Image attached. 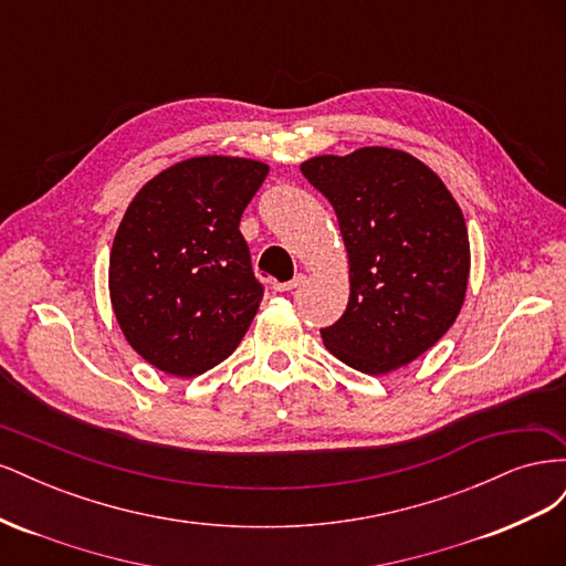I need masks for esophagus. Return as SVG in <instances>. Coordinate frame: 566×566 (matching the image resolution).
I'll return each mask as SVG.
<instances>
[{"label": "esophagus", "instance_id": "obj_1", "mask_svg": "<svg viewBox=\"0 0 566 566\" xmlns=\"http://www.w3.org/2000/svg\"><path fill=\"white\" fill-rule=\"evenodd\" d=\"M304 281H306L304 273H297V276H295L293 281H285V283H273V290H276V293H287V290H295V287H300Z\"/></svg>", "mask_w": 566, "mask_h": 566}]
</instances>
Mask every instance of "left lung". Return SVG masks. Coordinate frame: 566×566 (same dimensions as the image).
<instances>
[{
    "label": "left lung",
    "mask_w": 566,
    "mask_h": 566,
    "mask_svg": "<svg viewBox=\"0 0 566 566\" xmlns=\"http://www.w3.org/2000/svg\"><path fill=\"white\" fill-rule=\"evenodd\" d=\"M337 214L349 252V304L321 337L368 375L406 366L447 333L465 300V219L430 167L370 146L302 163Z\"/></svg>",
    "instance_id": "1"
}]
</instances>
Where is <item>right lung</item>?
I'll use <instances>...</instances> for the list:
<instances>
[{"label": "right lung", "instance_id": "add662e5", "mask_svg": "<svg viewBox=\"0 0 566 566\" xmlns=\"http://www.w3.org/2000/svg\"><path fill=\"white\" fill-rule=\"evenodd\" d=\"M266 175L256 160L191 158L127 208L111 250V302L129 345L158 370L193 378L241 345L264 285L238 224Z\"/></svg>", "mask_w": 566, "mask_h": 566}]
</instances>
